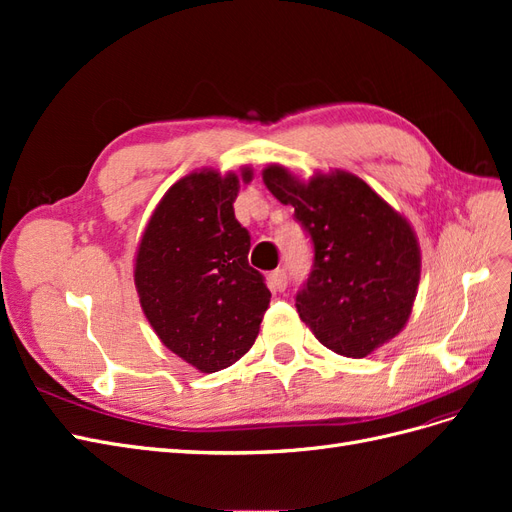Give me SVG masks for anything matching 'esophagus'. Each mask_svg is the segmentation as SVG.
<instances>
[{"label":"esophagus","mask_w":512,"mask_h":512,"mask_svg":"<svg viewBox=\"0 0 512 512\" xmlns=\"http://www.w3.org/2000/svg\"><path fill=\"white\" fill-rule=\"evenodd\" d=\"M269 286L273 292H282L288 286V275L284 269H275L269 273Z\"/></svg>","instance_id":"obj_1"}]
</instances>
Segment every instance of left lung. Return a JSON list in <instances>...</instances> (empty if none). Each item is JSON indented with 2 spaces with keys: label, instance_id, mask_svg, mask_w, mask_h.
Wrapping results in <instances>:
<instances>
[{
  "label": "left lung",
  "instance_id": "8db88e82",
  "mask_svg": "<svg viewBox=\"0 0 512 512\" xmlns=\"http://www.w3.org/2000/svg\"><path fill=\"white\" fill-rule=\"evenodd\" d=\"M262 181L294 207L314 243V267L297 294L301 320L329 350L363 359L406 327L421 280L414 228L346 170L301 181L269 164Z\"/></svg>",
  "mask_w": 512,
  "mask_h": 512
}]
</instances>
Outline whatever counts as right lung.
<instances>
[{
    "instance_id": "right-lung-1",
    "label": "right lung",
    "mask_w": 512,
    "mask_h": 512,
    "mask_svg": "<svg viewBox=\"0 0 512 512\" xmlns=\"http://www.w3.org/2000/svg\"><path fill=\"white\" fill-rule=\"evenodd\" d=\"M250 166L203 168L168 188L138 241L134 284L160 342L203 374L237 363L256 342L271 292L247 262L250 232L232 203Z\"/></svg>"
}]
</instances>
